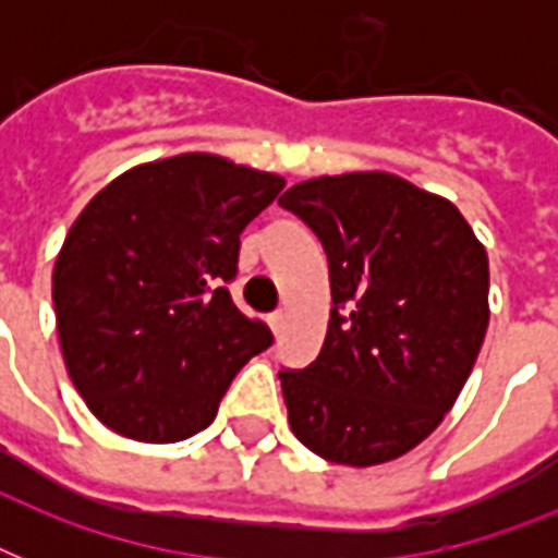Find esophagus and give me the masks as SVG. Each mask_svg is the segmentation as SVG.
I'll return each mask as SVG.
<instances>
[{
  "mask_svg": "<svg viewBox=\"0 0 558 558\" xmlns=\"http://www.w3.org/2000/svg\"><path fill=\"white\" fill-rule=\"evenodd\" d=\"M269 327L275 336H280V330H283V313H271L269 315Z\"/></svg>",
  "mask_w": 558,
  "mask_h": 558,
  "instance_id": "obj_1",
  "label": "esophagus"
}]
</instances>
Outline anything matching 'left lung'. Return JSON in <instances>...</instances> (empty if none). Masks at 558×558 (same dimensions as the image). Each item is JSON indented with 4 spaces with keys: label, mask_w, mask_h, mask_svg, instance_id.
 Listing matches in <instances>:
<instances>
[{
    "label": "left lung",
    "mask_w": 558,
    "mask_h": 558,
    "mask_svg": "<svg viewBox=\"0 0 558 558\" xmlns=\"http://www.w3.org/2000/svg\"><path fill=\"white\" fill-rule=\"evenodd\" d=\"M322 240L332 310L313 365L280 371L289 425L318 458H402L454 405L489 324L486 248L454 205L381 170L280 196Z\"/></svg>",
    "instance_id": "8db88e82"
}]
</instances>
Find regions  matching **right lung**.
<instances>
[{"instance_id":"1","label":"right lung","mask_w":558,"mask_h":558,"mask_svg":"<svg viewBox=\"0 0 558 558\" xmlns=\"http://www.w3.org/2000/svg\"><path fill=\"white\" fill-rule=\"evenodd\" d=\"M283 179L210 153L147 161L74 219L51 298L65 371L100 423L142 442L208 428L271 330L228 295L240 234Z\"/></svg>"}]
</instances>
